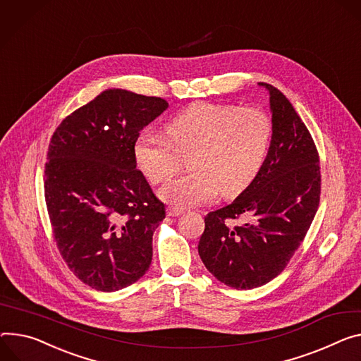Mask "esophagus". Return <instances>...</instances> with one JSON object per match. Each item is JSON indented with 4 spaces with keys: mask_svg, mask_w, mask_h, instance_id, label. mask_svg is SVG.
Returning a JSON list of instances; mask_svg holds the SVG:
<instances>
[{
    "mask_svg": "<svg viewBox=\"0 0 361 361\" xmlns=\"http://www.w3.org/2000/svg\"><path fill=\"white\" fill-rule=\"evenodd\" d=\"M181 213H183V210L178 209V207H169V209H167V214H169L170 217H177V216H180Z\"/></svg>",
    "mask_w": 361,
    "mask_h": 361,
    "instance_id": "esophagus-1",
    "label": "esophagus"
}]
</instances>
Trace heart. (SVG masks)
Listing matches in <instances>:
<instances>
[{
	"mask_svg": "<svg viewBox=\"0 0 361 361\" xmlns=\"http://www.w3.org/2000/svg\"><path fill=\"white\" fill-rule=\"evenodd\" d=\"M167 138L142 133L134 147L140 169L152 184L170 180L190 157L191 174L159 190L178 207L236 197L259 176L274 134L269 114L257 106L192 104L166 126Z\"/></svg>",
	"mask_w": 361,
	"mask_h": 361,
	"instance_id": "b5f03b06",
	"label": "heart"
}]
</instances>
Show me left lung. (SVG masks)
I'll return each instance as SVG.
<instances>
[{"label":"left lung","mask_w":361,"mask_h":361,"mask_svg":"<svg viewBox=\"0 0 361 361\" xmlns=\"http://www.w3.org/2000/svg\"><path fill=\"white\" fill-rule=\"evenodd\" d=\"M259 85L269 90L274 122L265 164L233 203L204 217L199 242L209 272L235 289L265 285L286 268L314 220L321 194L319 155L308 128L282 92Z\"/></svg>","instance_id":"obj_1"}]
</instances>
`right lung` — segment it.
Returning a JSON list of instances; mask_svg holds the SVG:
<instances>
[{"mask_svg": "<svg viewBox=\"0 0 361 361\" xmlns=\"http://www.w3.org/2000/svg\"><path fill=\"white\" fill-rule=\"evenodd\" d=\"M167 101L108 89L64 118L49 144L44 197L57 249L96 290L137 282L152 260V235L166 217L137 170L135 141Z\"/></svg>", "mask_w": 361, "mask_h": 361, "instance_id": "obj_1", "label": "right lung"}]
</instances>
